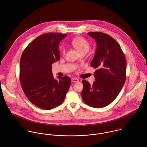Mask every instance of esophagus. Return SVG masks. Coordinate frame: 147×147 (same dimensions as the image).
Returning <instances> with one entry per match:
<instances>
[{
    "label": "esophagus",
    "mask_w": 147,
    "mask_h": 147,
    "mask_svg": "<svg viewBox=\"0 0 147 147\" xmlns=\"http://www.w3.org/2000/svg\"><path fill=\"white\" fill-rule=\"evenodd\" d=\"M71 81H72V82H73V83L78 82H79V79H78V78H72V79H71Z\"/></svg>",
    "instance_id": "34e87169"
}]
</instances>
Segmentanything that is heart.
Wrapping results in <instances>:
<instances>
[{
  "label": "heart",
  "mask_w": 147,
  "mask_h": 147,
  "mask_svg": "<svg viewBox=\"0 0 147 147\" xmlns=\"http://www.w3.org/2000/svg\"><path fill=\"white\" fill-rule=\"evenodd\" d=\"M71 45L76 49V50L81 54H86L90 49V45L89 42L83 38L78 37L74 38L71 41ZM62 54L65 53V49H61Z\"/></svg>",
  "instance_id": "b5f03b06"
}]
</instances>
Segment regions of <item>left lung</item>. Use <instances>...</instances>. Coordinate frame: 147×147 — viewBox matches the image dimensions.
Segmentation results:
<instances>
[{"label": "left lung", "instance_id": "left-lung-1", "mask_svg": "<svg viewBox=\"0 0 147 147\" xmlns=\"http://www.w3.org/2000/svg\"><path fill=\"white\" fill-rule=\"evenodd\" d=\"M88 34L97 42V49L90 65L96 68V80L90 85L83 80L82 97L85 104L102 108L111 104L118 96L126 78L125 55L120 45L106 33L92 32Z\"/></svg>", "mask_w": 147, "mask_h": 147}]
</instances>
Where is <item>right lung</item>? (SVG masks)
Returning a JSON list of instances; mask_svg holds the SVG:
<instances>
[{
	"label": "right lung",
	"instance_id": "add662e5",
	"mask_svg": "<svg viewBox=\"0 0 147 147\" xmlns=\"http://www.w3.org/2000/svg\"><path fill=\"white\" fill-rule=\"evenodd\" d=\"M67 34L47 33L30 42L20 62V81L28 99L37 107L51 110L62 104L71 84L67 76L55 80L52 64L59 61V44Z\"/></svg>",
	"mask_w": 147,
	"mask_h": 147
}]
</instances>
